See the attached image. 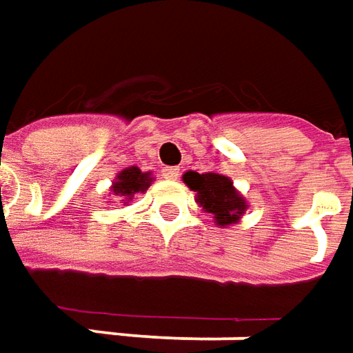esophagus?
<instances>
[{
  "label": "esophagus",
  "mask_w": 353,
  "mask_h": 353,
  "mask_svg": "<svg viewBox=\"0 0 353 353\" xmlns=\"http://www.w3.org/2000/svg\"><path fill=\"white\" fill-rule=\"evenodd\" d=\"M161 172H163V176L169 179V181H176V179H179V169H176V167H165Z\"/></svg>",
  "instance_id": "obj_1"
}]
</instances>
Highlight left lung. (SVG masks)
Here are the masks:
<instances>
[{
    "instance_id": "1",
    "label": "left lung",
    "mask_w": 353,
    "mask_h": 353,
    "mask_svg": "<svg viewBox=\"0 0 353 353\" xmlns=\"http://www.w3.org/2000/svg\"><path fill=\"white\" fill-rule=\"evenodd\" d=\"M184 184L196 192L198 206L214 218L220 228L237 224L248 210V200L237 190L232 179L220 172H196L188 170L183 174Z\"/></svg>"
}]
</instances>
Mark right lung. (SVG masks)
<instances>
[{"label":"right lung","instance_id":"add662e5","mask_svg":"<svg viewBox=\"0 0 353 353\" xmlns=\"http://www.w3.org/2000/svg\"><path fill=\"white\" fill-rule=\"evenodd\" d=\"M153 181H155L153 172H143L139 167H128V169L117 172L110 190H112V196L121 200L123 204H128L129 200H133L135 194L145 192ZM110 202H112V198H110Z\"/></svg>","mask_w":353,"mask_h":353}]
</instances>
